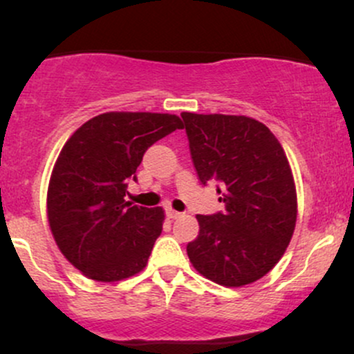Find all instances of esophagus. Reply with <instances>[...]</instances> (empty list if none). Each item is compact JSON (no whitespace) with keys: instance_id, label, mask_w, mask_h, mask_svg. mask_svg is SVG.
I'll use <instances>...</instances> for the list:
<instances>
[{"instance_id":"34e87169","label":"esophagus","mask_w":354,"mask_h":354,"mask_svg":"<svg viewBox=\"0 0 354 354\" xmlns=\"http://www.w3.org/2000/svg\"><path fill=\"white\" fill-rule=\"evenodd\" d=\"M166 216H168L169 219H176V218H181V213L173 208H166Z\"/></svg>"}]
</instances>
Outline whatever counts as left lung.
Instances as JSON below:
<instances>
[{"label":"left lung","instance_id":"8db88e82","mask_svg":"<svg viewBox=\"0 0 354 354\" xmlns=\"http://www.w3.org/2000/svg\"><path fill=\"white\" fill-rule=\"evenodd\" d=\"M181 118L200 181H218L225 203L223 213L196 216L200 234L186 246L191 265L221 286L258 281L281 259L296 226V186L283 146L253 118Z\"/></svg>","mask_w":354,"mask_h":354}]
</instances>
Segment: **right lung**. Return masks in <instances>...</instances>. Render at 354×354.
Wrapping results in <instances>:
<instances>
[{
  "mask_svg": "<svg viewBox=\"0 0 354 354\" xmlns=\"http://www.w3.org/2000/svg\"><path fill=\"white\" fill-rule=\"evenodd\" d=\"M183 128L168 113L109 111L64 143L48 186V221L61 253L89 279L121 281L145 270L165 211L126 201L128 183L146 149Z\"/></svg>",
  "mask_w": 354,
  "mask_h": 354,
  "instance_id": "right-lung-1",
  "label": "right lung"
}]
</instances>
